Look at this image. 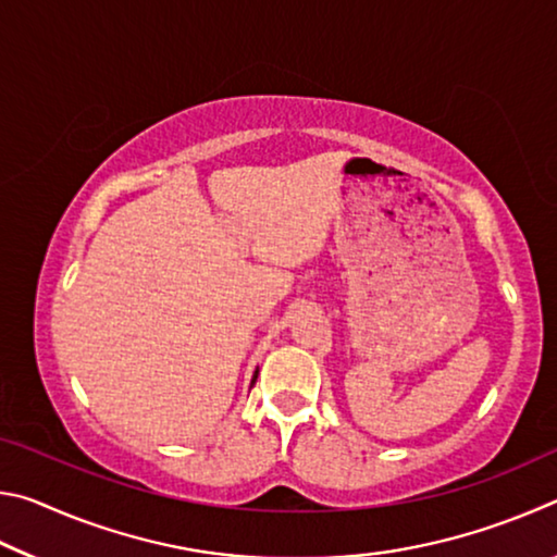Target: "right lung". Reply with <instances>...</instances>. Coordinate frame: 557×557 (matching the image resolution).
<instances>
[{"instance_id":"obj_1","label":"right lung","mask_w":557,"mask_h":557,"mask_svg":"<svg viewBox=\"0 0 557 557\" xmlns=\"http://www.w3.org/2000/svg\"><path fill=\"white\" fill-rule=\"evenodd\" d=\"M256 379H258V375H256ZM252 383H256V381H252Z\"/></svg>"}]
</instances>
